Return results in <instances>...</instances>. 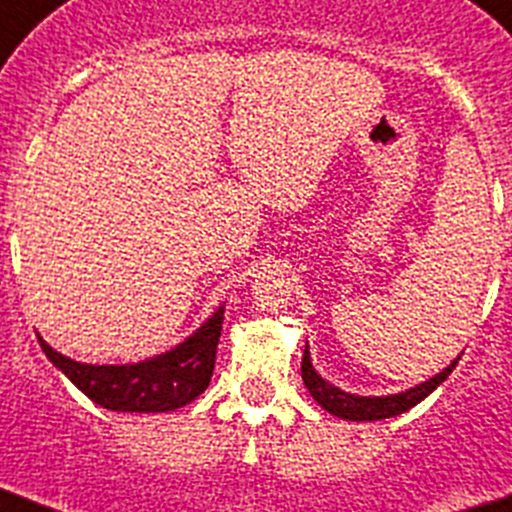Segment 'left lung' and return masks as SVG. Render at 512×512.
Segmentation results:
<instances>
[{"label": "left lung", "instance_id": "left-lung-1", "mask_svg": "<svg viewBox=\"0 0 512 512\" xmlns=\"http://www.w3.org/2000/svg\"><path fill=\"white\" fill-rule=\"evenodd\" d=\"M454 367H457V359H454L444 372H439V375L431 377L428 382H421V385H416V388L405 390V393L385 395V398H359V395H349L344 393V390L329 385L319 372L313 370L311 357H308V347H306V352H303V362H301V375H303V382H306L308 393L313 395V400H316L321 408H326L329 413H334V416L347 418V421H380V418L400 416V413H405L416 403H421L426 395L434 393L441 382L451 375Z\"/></svg>", "mask_w": 512, "mask_h": 512}]
</instances>
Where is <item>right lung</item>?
I'll return each instance as SVG.
<instances>
[{
    "label": "right lung",
    "instance_id": "add662e5",
    "mask_svg": "<svg viewBox=\"0 0 512 512\" xmlns=\"http://www.w3.org/2000/svg\"><path fill=\"white\" fill-rule=\"evenodd\" d=\"M222 321L224 308H219L181 347L140 365H84L58 354L40 336L38 339L50 362L101 408L124 413H165L183 408L209 388Z\"/></svg>",
    "mask_w": 512,
    "mask_h": 512
}]
</instances>
